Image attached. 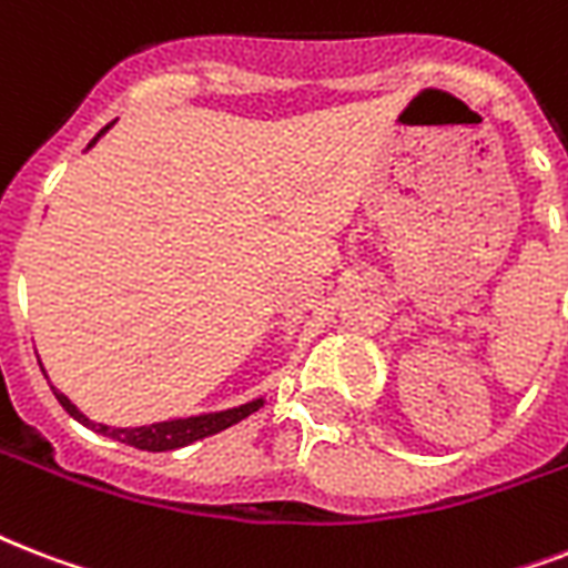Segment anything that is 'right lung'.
<instances>
[{
  "instance_id": "right-lung-1",
  "label": "right lung",
  "mask_w": 568,
  "mask_h": 568,
  "mask_svg": "<svg viewBox=\"0 0 568 568\" xmlns=\"http://www.w3.org/2000/svg\"><path fill=\"white\" fill-rule=\"evenodd\" d=\"M109 129H111V123L102 129L100 135L93 138L91 144H88V150H91V146L97 144V141H100V138L105 135ZM52 392H55L58 404L64 406L67 413L73 415L75 422H82L84 427H91V430L102 433V436H111V439L126 442V445H132V448H141V450L182 448V445H191V442L205 439V436H214V433L226 430V427L239 424L241 418H247V415H253L258 406L265 404L262 397H256V400H250V404L232 406V409H221V413H203V415H191V418H173V422L146 424V427H109V424H97V422H91V418H84V415L75 409V404H70V397L61 395L55 386H52Z\"/></svg>"
}]
</instances>
